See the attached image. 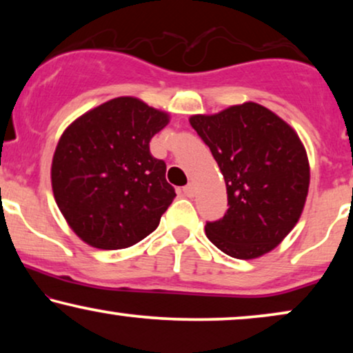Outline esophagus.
<instances>
[{"label": "esophagus", "mask_w": 353, "mask_h": 353, "mask_svg": "<svg viewBox=\"0 0 353 353\" xmlns=\"http://www.w3.org/2000/svg\"><path fill=\"white\" fill-rule=\"evenodd\" d=\"M183 192H185V196L192 197V196H194V192H196V188H194V185H192V183H190V185H186L185 188H183Z\"/></svg>", "instance_id": "obj_1"}]
</instances>
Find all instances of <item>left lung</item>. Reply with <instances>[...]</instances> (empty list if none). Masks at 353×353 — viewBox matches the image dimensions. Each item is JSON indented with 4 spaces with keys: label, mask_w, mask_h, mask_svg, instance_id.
<instances>
[{
    "label": "left lung",
    "mask_w": 353,
    "mask_h": 353,
    "mask_svg": "<svg viewBox=\"0 0 353 353\" xmlns=\"http://www.w3.org/2000/svg\"><path fill=\"white\" fill-rule=\"evenodd\" d=\"M190 122L219 163L228 192V210L207 221V238L234 259L270 252L296 226L307 199L310 168L301 139L255 103L192 115Z\"/></svg>",
    "instance_id": "1"
}]
</instances>
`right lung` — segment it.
<instances>
[{
	"label": "right lung",
	"mask_w": 353,
	"mask_h": 353,
	"mask_svg": "<svg viewBox=\"0 0 353 353\" xmlns=\"http://www.w3.org/2000/svg\"><path fill=\"white\" fill-rule=\"evenodd\" d=\"M168 115L137 98H115L62 133L51 167L52 192L70 228L98 249H125L159 226L176 196L165 162L149 141Z\"/></svg>",
	"instance_id": "1"
}]
</instances>
